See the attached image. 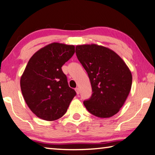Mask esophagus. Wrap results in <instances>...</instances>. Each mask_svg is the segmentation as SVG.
Returning a JSON list of instances; mask_svg holds the SVG:
<instances>
[{"mask_svg": "<svg viewBox=\"0 0 155 155\" xmlns=\"http://www.w3.org/2000/svg\"><path fill=\"white\" fill-rule=\"evenodd\" d=\"M75 91H76V93H77V94L78 95L80 93V88H75Z\"/></svg>", "mask_w": 155, "mask_h": 155, "instance_id": "1", "label": "esophagus"}]
</instances>
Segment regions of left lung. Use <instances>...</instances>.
<instances>
[{
	"instance_id": "left-lung-1",
	"label": "left lung",
	"mask_w": 155,
	"mask_h": 155,
	"mask_svg": "<svg viewBox=\"0 0 155 155\" xmlns=\"http://www.w3.org/2000/svg\"><path fill=\"white\" fill-rule=\"evenodd\" d=\"M75 53L92 87V95L84 101L86 108L98 117L115 115L131 89L130 69L115 51L107 47L95 44L78 45Z\"/></svg>"
}]
</instances>
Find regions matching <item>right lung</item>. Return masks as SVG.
<instances>
[{"label":"right lung","instance_id":"1","mask_svg":"<svg viewBox=\"0 0 155 155\" xmlns=\"http://www.w3.org/2000/svg\"><path fill=\"white\" fill-rule=\"evenodd\" d=\"M75 53V46L54 42L35 52L20 78L25 102L38 117L54 121L64 115L73 97L62 67Z\"/></svg>","mask_w":155,"mask_h":155}]
</instances>
